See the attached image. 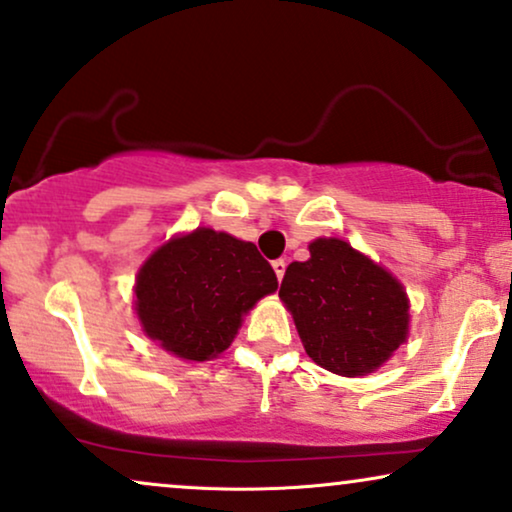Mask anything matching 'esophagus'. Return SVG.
Listing matches in <instances>:
<instances>
[{
	"label": "esophagus",
	"instance_id": "1",
	"mask_svg": "<svg viewBox=\"0 0 512 512\" xmlns=\"http://www.w3.org/2000/svg\"><path fill=\"white\" fill-rule=\"evenodd\" d=\"M272 270H275L277 280L282 282V277H284V270H287V261H284V258H277V261H272Z\"/></svg>",
	"mask_w": 512,
	"mask_h": 512
}]
</instances>
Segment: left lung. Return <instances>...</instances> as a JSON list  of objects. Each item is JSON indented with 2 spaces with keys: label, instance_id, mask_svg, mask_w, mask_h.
Segmentation results:
<instances>
[{
  "label": "left lung",
  "instance_id": "8db88e82",
  "mask_svg": "<svg viewBox=\"0 0 512 512\" xmlns=\"http://www.w3.org/2000/svg\"><path fill=\"white\" fill-rule=\"evenodd\" d=\"M308 249V261L291 263L280 287L305 353L338 376H367L407 341V291L338 237Z\"/></svg>",
  "mask_w": 512,
  "mask_h": 512
}]
</instances>
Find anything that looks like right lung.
Here are the masks:
<instances>
[{
  "label": "right lung",
  "mask_w": 512,
  "mask_h": 512,
  "mask_svg": "<svg viewBox=\"0 0 512 512\" xmlns=\"http://www.w3.org/2000/svg\"><path fill=\"white\" fill-rule=\"evenodd\" d=\"M277 289L256 244L197 228L171 237L136 275V315L145 336L190 362L228 350L242 317Z\"/></svg>",
  "instance_id": "1"
}]
</instances>
